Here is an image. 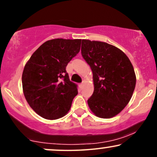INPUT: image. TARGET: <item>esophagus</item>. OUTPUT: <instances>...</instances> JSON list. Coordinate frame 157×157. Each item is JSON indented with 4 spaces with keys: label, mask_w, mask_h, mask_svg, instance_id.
<instances>
[{
    "label": "esophagus",
    "mask_w": 157,
    "mask_h": 157,
    "mask_svg": "<svg viewBox=\"0 0 157 157\" xmlns=\"http://www.w3.org/2000/svg\"><path fill=\"white\" fill-rule=\"evenodd\" d=\"M83 85H84V81H82V82H81V83L80 84V87H82V86H83Z\"/></svg>",
    "instance_id": "esophagus-1"
}]
</instances>
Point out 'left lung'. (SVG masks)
<instances>
[{
    "label": "left lung",
    "mask_w": 157,
    "mask_h": 157,
    "mask_svg": "<svg viewBox=\"0 0 157 157\" xmlns=\"http://www.w3.org/2000/svg\"><path fill=\"white\" fill-rule=\"evenodd\" d=\"M81 54L91 68L94 90L88 100L91 111L100 118H111L130 101L136 75L128 57L116 46L82 40Z\"/></svg>",
    "instance_id": "left-lung-1"
}]
</instances>
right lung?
Masks as SVG:
<instances>
[{"mask_svg": "<svg viewBox=\"0 0 157 157\" xmlns=\"http://www.w3.org/2000/svg\"><path fill=\"white\" fill-rule=\"evenodd\" d=\"M81 40L57 38L41 45L25 65L22 86L25 98L37 114L57 120L71 109L78 93L66 68L79 53Z\"/></svg>", "mask_w": 157, "mask_h": 157, "instance_id": "right-lung-1", "label": "right lung"}]
</instances>
